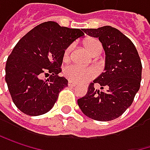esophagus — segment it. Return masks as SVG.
I'll return each mask as SVG.
<instances>
[{"mask_svg":"<svg viewBox=\"0 0 150 150\" xmlns=\"http://www.w3.org/2000/svg\"><path fill=\"white\" fill-rule=\"evenodd\" d=\"M68 86H69V87H74V86H76V83H74V82L69 81V82H68Z\"/></svg>","mask_w":150,"mask_h":150,"instance_id":"obj_1","label":"esophagus"}]
</instances>
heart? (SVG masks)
Here are the masks:
<instances>
[{
    "label": "heart",
    "mask_w": 150,
    "mask_h": 150,
    "mask_svg": "<svg viewBox=\"0 0 150 150\" xmlns=\"http://www.w3.org/2000/svg\"><path fill=\"white\" fill-rule=\"evenodd\" d=\"M85 47L89 52L92 55L100 54L102 51V45L97 39H89L85 42ZM73 45H69L64 54V58L67 59L72 50ZM64 76L74 83H86L92 78H94L97 74V70L92 67H83L78 64H72L67 66L63 70Z\"/></svg>",
    "instance_id": "1"
}]
</instances>
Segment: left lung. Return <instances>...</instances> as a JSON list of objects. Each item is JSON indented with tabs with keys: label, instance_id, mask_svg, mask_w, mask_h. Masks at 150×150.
Returning a JSON list of instances; mask_svg holds the SVG:
<instances>
[{
	"label": "left lung",
	"instance_id": "1",
	"mask_svg": "<svg viewBox=\"0 0 150 150\" xmlns=\"http://www.w3.org/2000/svg\"><path fill=\"white\" fill-rule=\"evenodd\" d=\"M90 36L99 38L105 50L104 72L77 100L82 112L97 121H111L125 113L132 105L142 81V61L132 42L116 28L105 25L83 29ZM101 85L100 90L94 88ZM107 87L106 91L103 90Z\"/></svg>",
	"mask_w": 150,
	"mask_h": 150
}]
</instances>
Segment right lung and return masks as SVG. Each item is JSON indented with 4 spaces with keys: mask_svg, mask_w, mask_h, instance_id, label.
<instances>
[{
    "mask_svg": "<svg viewBox=\"0 0 150 150\" xmlns=\"http://www.w3.org/2000/svg\"><path fill=\"white\" fill-rule=\"evenodd\" d=\"M77 28L42 23L23 36L8 57L5 81L16 107L28 115L50 111L68 81L59 76L67 48L83 36ZM51 74L47 80L41 76Z\"/></svg>",
    "mask_w": 150,
    "mask_h": 150,
    "instance_id": "add662e5",
    "label": "right lung"
}]
</instances>
